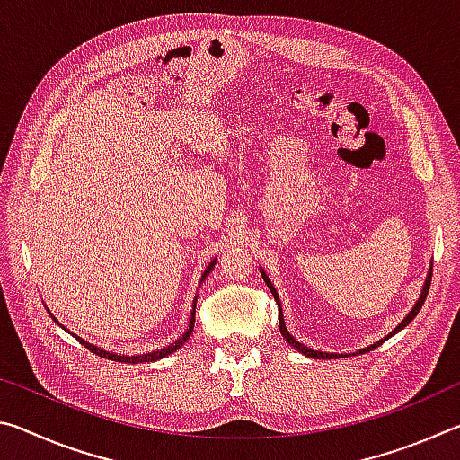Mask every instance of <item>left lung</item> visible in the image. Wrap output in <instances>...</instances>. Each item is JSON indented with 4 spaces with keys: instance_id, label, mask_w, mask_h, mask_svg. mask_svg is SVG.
<instances>
[{
    "instance_id": "obj_1",
    "label": "left lung",
    "mask_w": 460,
    "mask_h": 460,
    "mask_svg": "<svg viewBox=\"0 0 460 460\" xmlns=\"http://www.w3.org/2000/svg\"><path fill=\"white\" fill-rule=\"evenodd\" d=\"M260 271H261V278H263V282L268 284V288H270V292L274 294V298H276V302H278V314H279V332H282V337L286 339V342H290V345L296 349V351L298 353H302V355H306V357H310V359H341V357H347V353H323V351H314V349H308V347H305L302 345L300 341H296L292 334H290V331L286 329V323H284V314H282V305H279V296H278V292H276V288H274V284L270 282V278H268V274L266 271H263V268H260ZM430 279H432V268L428 270V276H426V282H424V286H422V292H420V298L416 300V305L411 306V310L410 313L403 316V321L395 326V329L389 332V334H385L384 339H379L377 342H373V345H369V347H365V349H359V351H357V355H361V353H369V351H373V349L376 347H379L381 342L384 341H387L389 337H394V334H398L403 326H408L411 321H414V316L420 313V308H422V305H424V300H426V294H428V290H430ZM355 355V353H353Z\"/></svg>"
}]
</instances>
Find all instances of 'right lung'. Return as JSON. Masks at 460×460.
Returning a JSON list of instances; mask_svg holds the SVG:
<instances>
[{"label": "right lung", "mask_w": 460, "mask_h": 460, "mask_svg": "<svg viewBox=\"0 0 460 460\" xmlns=\"http://www.w3.org/2000/svg\"><path fill=\"white\" fill-rule=\"evenodd\" d=\"M215 263H217V258L208 263L207 266V270H205V274L200 276V284L205 282L207 279V276L211 274L213 271V268H215ZM199 284V286H200ZM194 308H197V296H194V305H192V310H190V318H189V326H186V331L182 332V337H178L174 342H170V345H166V347H162V349H155V351H150V353H139V355H123V353H115V351H105V349H101V347H97V345H91L89 341H84V339H81V337H76V334H73V337L81 342V345H84L89 349L91 353H95V355H99V357H103V359H111V361H121V363H152V361H158V359H164V357H168L170 353H174V351H178V349H181L186 341L190 339V334H192V329H194ZM49 310V308H46ZM49 314L52 316V313L49 310ZM54 318V316H52ZM54 323H58L57 318H54ZM62 329H65V326H62ZM66 331V329H65Z\"/></svg>", "instance_id": "right-lung-1"}]
</instances>
